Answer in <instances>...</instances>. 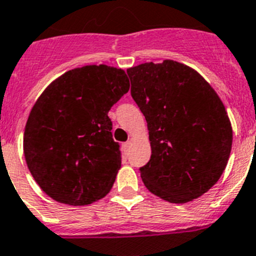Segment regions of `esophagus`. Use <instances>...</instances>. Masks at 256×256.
<instances>
[{
	"label": "esophagus",
	"instance_id": "obj_1",
	"mask_svg": "<svg viewBox=\"0 0 256 256\" xmlns=\"http://www.w3.org/2000/svg\"><path fill=\"white\" fill-rule=\"evenodd\" d=\"M130 145H131L130 141H128V142H124V144H122L124 152H125V154H128V148H130Z\"/></svg>",
	"mask_w": 256,
	"mask_h": 256
}]
</instances>
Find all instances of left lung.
<instances>
[{
    "instance_id": "left-lung-1",
    "label": "left lung",
    "mask_w": 256,
    "mask_h": 256,
    "mask_svg": "<svg viewBox=\"0 0 256 256\" xmlns=\"http://www.w3.org/2000/svg\"><path fill=\"white\" fill-rule=\"evenodd\" d=\"M128 75L151 144L144 184L168 202L198 199L219 180L232 151L224 104L200 74L172 60L141 64Z\"/></svg>"
}]
</instances>
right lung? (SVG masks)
<instances>
[{
	"instance_id": "1",
	"label": "right lung",
	"mask_w": 256,
	"mask_h": 256,
	"mask_svg": "<svg viewBox=\"0 0 256 256\" xmlns=\"http://www.w3.org/2000/svg\"><path fill=\"white\" fill-rule=\"evenodd\" d=\"M128 88L124 70L90 65L68 71L41 94L27 118L24 152L50 198L81 206L111 190L121 151L108 114Z\"/></svg>"
}]
</instances>
